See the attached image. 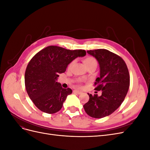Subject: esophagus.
<instances>
[{
    "instance_id": "obj_1",
    "label": "esophagus",
    "mask_w": 150,
    "mask_h": 150,
    "mask_svg": "<svg viewBox=\"0 0 150 150\" xmlns=\"http://www.w3.org/2000/svg\"><path fill=\"white\" fill-rule=\"evenodd\" d=\"M73 92H74V93H77V94H80L81 93V91H78V90H76V89H74V90L73 91Z\"/></svg>"
}]
</instances>
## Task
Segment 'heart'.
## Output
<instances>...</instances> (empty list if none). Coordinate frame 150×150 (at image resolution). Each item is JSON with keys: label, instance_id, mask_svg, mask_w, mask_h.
<instances>
[{"label": "heart", "instance_id": "b5f03b06", "mask_svg": "<svg viewBox=\"0 0 150 150\" xmlns=\"http://www.w3.org/2000/svg\"><path fill=\"white\" fill-rule=\"evenodd\" d=\"M83 62L87 68L89 66H94L96 67L98 65V62L96 59L92 56H87L86 57H85L83 59ZM71 64L72 63H71L70 66Z\"/></svg>", "mask_w": 150, "mask_h": 150}]
</instances>
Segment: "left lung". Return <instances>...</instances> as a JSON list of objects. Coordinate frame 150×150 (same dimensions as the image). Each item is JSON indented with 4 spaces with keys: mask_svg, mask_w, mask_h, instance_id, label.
<instances>
[{
    "mask_svg": "<svg viewBox=\"0 0 150 150\" xmlns=\"http://www.w3.org/2000/svg\"><path fill=\"white\" fill-rule=\"evenodd\" d=\"M87 52L96 59L100 76L94 83L95 89L102 94H89V99L83 106L87 114L94 118L110 115L118 108L126 96L129 86V74L122 59L106 49L89 50Z\"/></svg>",
    "mask_w": 150,
    "mask_h": 150,
    "instance_id": "obj_1",
    "label": "left lung"
}]
</instances>
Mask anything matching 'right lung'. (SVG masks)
<instances>
[{"label":"right lung","instance_id":"add662e5","mask_svg":"<svg viewBox=\"0 0 150 150\" xmlns=\"http://www.w3.org/2000/svg\"><path fill=\"white\" fill-rule=\"evenodd\" d=\"M84 50H69L50 46L31 59L25 72V86L30 99L41 111L53 114L62 107L70 88H62L57 82L59 74L78 57L86 56Z\"/></svg>","mask_w":150,"mask_h":150}]
</instances>
